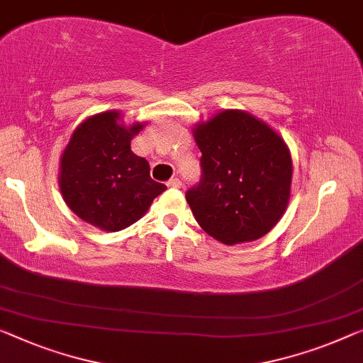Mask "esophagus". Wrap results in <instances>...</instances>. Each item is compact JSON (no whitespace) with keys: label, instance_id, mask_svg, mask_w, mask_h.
Segmentation results:
<instances>
[{"label":"esophagus","instance_id":"1","mask_svg":"<svg viewBox=\"0 0 363 363\" xmlns=\"http://www.w3.org/2000/svg\"><path fill=\"white\" fill-rule=\"evenodd\" d=\"M167 186H169V188H180L182 182L178 180V178H170V180L167 182Z\"/></svg>","mask_w":363,"mask_h":363}]
</instances>
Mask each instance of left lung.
Listing matches in <instances>:
<instances>
[{
    "mask_svg": "<svg viewBox=\"0 0 363 363\" xmlns=\"http://www.w3.org/2000/svg\"><path fill=\"white\" fill-rule=\"evenodd\" d=\"M201 180L186 191L194 219L225 245L258 240L281 219L291 196V152L269 126L238 110L198 125Z\"/></svg>",
    "mask_w": 363,
    "mask_h": 363,
    "instance_id": "obj_1",
    "label": "left lung"
}]
</instances>
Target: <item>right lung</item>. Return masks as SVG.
<instances>
[{"instance_id":"obj_1","label":"right lung","mask_w":363,"mask_h":363,"mask_svg":"<svg viewBox=\"0 0 363 363\" xmlns=\"http://www.w3.org/2000/svg\"><path fill=\"white\" fill-rule=\"evenodd\" d=\"M118 120L116 111H104L77 126L60 172L61 193L72 213L108 232L135 224L167 189L150 178L147 160L130 147L144 125L125 128Z\"/></svg>"}]
</instances>
